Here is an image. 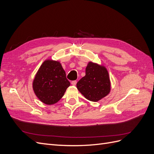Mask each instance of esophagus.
Returning <instances> with one entry per match:
<instances>
[{"label": "esophagus", "mask_w": 154, "mask_h": 154, "mask_svg": "<svg viewBox=\"0 0 154 154\" xmlns=\"http://www.w3.org/2000/svg\"><path fill=\"white\" fill-rule=\"evenodd\" d=\"M76 83H77V82H76V80H74V81H72V82H71V84L74 86V85H76Z\"/></svg>", "instance_id": "obj_1"}]
</instances>
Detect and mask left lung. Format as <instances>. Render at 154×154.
<instances>
[{
	"label": "left lung",
	"instance_id": "8db88e82",
	"mask_svg": "<svg viewBox=\"0 0 154 154\" xmlns=\"http://www.w3.org/2000/svg\"><path fill=\"white\" fill-rule=\"evenodd\" d=\"M76 87L86 99L98 101L110 91L109 72L104 66L88 62L85 69V76L79 80Z\"/></svg>",
	"mask_w": 154,
	"mask_h": 154
}]
</instances>
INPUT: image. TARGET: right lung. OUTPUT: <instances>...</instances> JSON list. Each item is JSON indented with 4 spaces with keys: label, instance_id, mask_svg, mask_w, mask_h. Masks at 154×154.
<instances>
[{
    "label": "right lung",
    "instance_id": "right-lung-1",
    "mask_svg": "<svg viewBox=\"0 0 154 154\" xmlns=\"http://www.w3.org/2000/svg\"><path fill=\"white\" fill-rule=\"evenodd\" d=\"M69 86L70 82L61 63L52 60L43 62L32 82L35 95L46 105L57 103Z\"/></svg>",
    "mask_w": 154,
    "mask_h": 154
}]
</instances>
